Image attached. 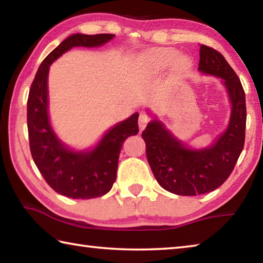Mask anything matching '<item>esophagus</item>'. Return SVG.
I'll list each match as a JSON object with an SVG mask.
<instances>
[{"instance_id":"obj_1","label":"esophagus","mask_w":263,"mask_h":263,"mask_svg":"<svg viewBox=\"0 0 263 263\" xmlns=\"http://www.w3.org/2000/svg\"><path fill=\"white\" fill-rule=\"evenodd\" d=\"M149 122V116L146 114H140L139 115V119H138V125H139L140 131L144 130Z\"/></svg>"}]
</instances>
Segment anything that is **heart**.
<instances>
[{
  "mask_svg": "<svg viewBox=\"0 0 263 263\" xmlns=\"http://www.w3.org/2000/svg\"><path fill=\"white\" fill-rule=\"evenodd\" d=\"M148 59L154 70L161 72L173 66V70L176 74H184L190 68V60L175 48L161 47L153 50L148 54Z\"/></svg>",
  "mask_w": 263,
  "mask_h": 263,
  "instance_id": "heart-1",
  "label": "heart"
}]
</instances>
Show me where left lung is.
<instances>
[{"mask_svg":"<svg viewBox=\"0 0 263 263\" xmlns=\"http://www.w3.org/2000/svg\"><path fill=\"white\" fill-rule=\"evenodd\" d=\"M198 70L221 79L232 104L228 128L210 147H186L154 118L141 133L155 179L169 193L196 196L210 193L228 180L245 144L246 99L240 79L219 52L206 45L199 50Z\"/></svg>","mask_w":263,"mask_h":263,"instance_id":"8db88e82","label":"left lung"}]
</instances>
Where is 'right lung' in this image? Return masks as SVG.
Here are the masks:
<instances>
[{
    "instance_id": "obj_1",
    "label": "right lung",
    "mask_w": 263,
    "mask_h": 263,
    "mask_svg": "<svg viewBox=\"0 0 263 263\" xmlns=\"http://www.w3.org/2000/svg\"><path fill=\"white\" fill-rule=\"evenodd\" d=\"M114 37L110 33L69 35L44 59L31 84L28 99L31 155L47 184L66 197L89 199L109 193L116 181L123 142L139 132V114L116 124L92 149H69L57 137L48 118V69L53 61L70 48L102 46Z\"/></svg>"
}]
</instances>
